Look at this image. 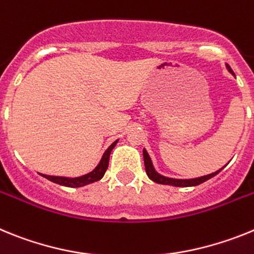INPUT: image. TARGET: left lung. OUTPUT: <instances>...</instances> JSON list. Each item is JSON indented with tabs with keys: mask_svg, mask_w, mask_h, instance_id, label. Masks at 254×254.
Wrapping results in <instances>:
<instances>
[{
	"mask_svg": "<svg viewBox=\"0 0 254 254\" xmlns=\"http://www.w3.org/2000/svg\"><path fill=\"white\" fill-rule=\"evenodd\" d=\"M226 69H228L231 74H234L233 70H231V67L228 65V64H226ZM143 158H144L145 173H147L149 179L153 180L154 183H158V184L173 185V187H195V185L202 184V183L207 182L208 179L216 176L225 167L224 166L222 169L217 170V171H215V173L212 174H208V175L200 176V178H194V179H174V178H167V176L161 175V174H158L157 171H156V169L153 167V164H152V160L151 157H149L148 152L145 151V149H143Z\"/></svg>",
	"mask_w": 254,
	"mask_h": 254,
	"instance_id": "obj_1",
	"label": "left lung"
}]
</instances>
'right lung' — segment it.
Returning <instances> with one entry per match:
<instances>
[{
  "mask_svg": "<svg viewBox=\"0 0 254 254\" xmlns=\"http://www.w3.org/2000/svg\"><path fill=\"white\" fill-rule=\"evenodd\" d=\"M118 140H115L109 148L106 149L105 153H103L102 158H101L100 164L97 165L90 173L85 174V175L78 176V178H66V176H51V175H45V174H41L43 178L48 179L50 182L56 183L59 185H64V187H70V188H79V187H84V185L92 184L94 182H98L103 178L106 170L109 167V160L111 151L114 149V147L116 145Z\"/></svg>",
  "mask_w": 254,
  "mask_h": 254,
  "instance_id": "add662e5",
  "label": "right lung"
}]
</instances>
